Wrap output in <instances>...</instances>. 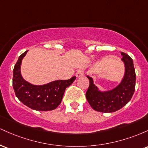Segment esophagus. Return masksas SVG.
<instances>
[{
    "label": "esophagus",
    "instance_id": "34e87169",
    "mask_svg": "<svg viewBox=\"0 0 148 148\" xmlns=\"http://www.w3.org/2000/svg\"><path fill=\"white\" fill-rule=\"evenodd\" d=\"M84 70H83V69H79V70H78L77 71V72H76V77H81V76H84Z\"/></svg>",
    "mask_w": 148,
    "mask_h": 148
}]
</instances>
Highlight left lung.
Instances as JSON below:
<instances>
[{
    "mask_svg": "<svg viewBox=\"0 0 148 148\" xmlns=\"http://www.w3.org/2000/svg\"><path fill=\"white\" fill-rule=\"evenodd\" d=\"M125 65V74L121 82L109 90H100L94 84L93 79L87 76L90 85L86 97L94 110L103 113H113L125 106L133 96L135 90L136 72L133 60L125 53L121 52Z\"/></svg>",
    "mask_w": 148,
    "mask_h": 148,
    "instance_id": "left-lung-1",
    "label": "left lung"
}]
</instances>
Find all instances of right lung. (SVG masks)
Listing matches in <instances>:
<instances>
[{"label": "right lung", "instance_id": "add662e5", "mask_svg": "<svg viewBox=\"0 0 148 148\" xmlns=\"http://www.w3.org/2000/svg\"><path fill=\"white\" fill-rule=\"evenodd\" d=\"M28 51L22 53L13 69L12 86L16 97L33 110L52 111L60 105L65 89L76 79L56 80L44 85H34L23 79L21 73V62Z\"/></svg>", "mask_w": 148, "mask_h": 148}]
</instances>
